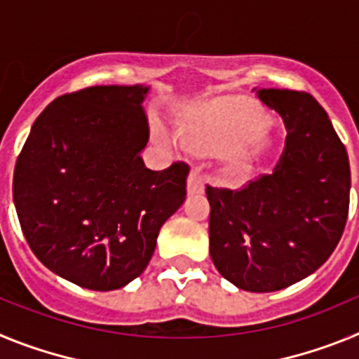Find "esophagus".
I'll return each mask as SVG.
<instances>
[{"instance_id":"34e87169","label":"esophagus","mask_w":359,"mask_h":359,"mask_svg":"<svg viewBox=\"0 0 359 359\" xmlns=\"http://www.w3.org/2000/svg\"><path fill=\"white\" fill-rule=\"evenodd\" d=\"M189 194H203L205 192V180L199 167H192L189 174V183H187Z\"/></svg>"}]
</instances>
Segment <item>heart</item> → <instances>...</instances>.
Wrapping results in <instances>:
<instances>
[{
  "label": "heart",
  "instance_id": "1",
  "mask_svg": "<svg viewBox=\"0 0 359 359\" xmlns=\"http://www.w3.org/2000/svg\"><path fill=\"white\" fill-rule=\"evenodd\" d=\"M268 128V118L261 109L250 104L215 109L201 116L190 133L194 140L210 152H230L237 167H246L261 149L262 131Z\"/></svg>",
  "mask_w": 359,
  "mask_h": 359
}]
</instances>
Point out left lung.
Segmentation results:
<instances>
[{
	"label": "left lung",
	"instance_id": "obj_1",
	"mask_svg": "<svg viewBox=\"0 0 359 359\" xmlns=\"http://www.w3.org/2000/svg\"><path fill=\"white\" fill-rule=\"evenodd\" d=\"M257 97L286 126L284 151L273 172L243 189L207 185L208 233L219 273L239 290L269 293L315 273L334 252L347 223L351 167L315 97L275 88Z\"/></svg>",
	"mask_w": 359,
	"mask_h": 359
}]
</instances>
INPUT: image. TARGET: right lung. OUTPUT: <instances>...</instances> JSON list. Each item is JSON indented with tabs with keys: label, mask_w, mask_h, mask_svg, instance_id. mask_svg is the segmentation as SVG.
Listing matches in <instances>:
<instances>
[{
	"label": "right lung",
	"mask_w": 359,
	"mask_h": 359,
	"mask_svg": "<svg viewBox=\"0 0 359 359\" xmlns=\"http://www.w3.org/2000/svg\"><path fill=\"white\" fill-rule=\"evenodd\" d=\"M149 86H91L44 107L19 152L14 205L34 255L93 291L123 287L147 268L160 228L187 196L190 167L142 160Z\"/></svg>",
	"instance_id": "right-lung-1"
}]
</instances>
